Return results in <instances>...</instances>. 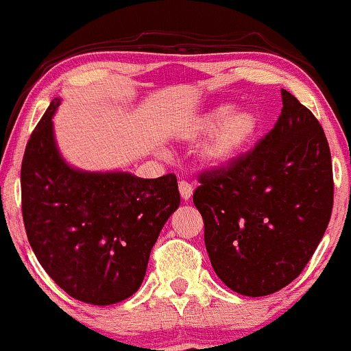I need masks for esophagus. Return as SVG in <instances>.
Segmentation results:
<instances>
[{
  "label": "esophagus",
  "mask_w": 351,
  "mask_h": 351,
  "mask_svg": "<svg viewBox=\"0 0 351 351\" xmlns=\"http://www.w3.org/2000/svg\"><path fill=\"white\" fill-rule=\"evenodd\" d=\"M178 188H180V195H182V198L184 202H188V199L191 198V195H193V184L188 183L186 180H182V182L178 183Z\"/></svg>",
  "instance_id": "34e87169"
}]
</instances>
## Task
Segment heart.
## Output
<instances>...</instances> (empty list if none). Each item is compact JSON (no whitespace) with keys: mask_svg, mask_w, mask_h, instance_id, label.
<instances>
[{"mask_svg":"<svg viewBox=\"0 0 351 351\" xmlns=\"http://www.w3.org/2000/svg\"><path fill=\"white\" fill-rule=\"evenodd\" d=\"M256 132L258 117L252 110H232L228 105H221L195 123L191 136L210 133L202 149L203 160L211 165H225L252 143Z\"/></svg>","mask_w":351,"mask_h":351,"instance_id":"heart-1","label":"heart"}]
</instances>
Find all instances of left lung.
Here are the masks:
<instances>
[{
    "label": "left lung",
    "instance_id": "8db88e82",
    "mask_svg": "<svg viewBox=\"0 0 351 351\" xmlns=\"http://www.w3.org/2000/svg\"><path fill=\"white\" fill-rule=\"evenodd\" d=\"M282 114L250 152L198 175L193 203L218 278L240 295L290 285L313 256L333 208V169L315 114L282 90Z\"/></svg>",
    "mask_w": 351,
    "mask_h": 351
}]
</instances>
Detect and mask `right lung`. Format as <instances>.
I'll return each mask as SVG.
<instances>
[{
  "label": "right lung",
  "mask_w": 351,
  "mask_h": 351,
  "mask_svg": "<svg viewBox=\"0 0 351 351\" xmlns=\"http://www.w3.org/2000/svg\"><path fill=\"white\" fill-rule=\"evenodd\" d=\"M55 98L33 130L21 163V211L28 241L45 271L69 296L90 305L130 298L145 278L149 253L180 206L173 173H86L58 153Z\"/></svg>",
  "instance_id": "1"
}]
</instances>
